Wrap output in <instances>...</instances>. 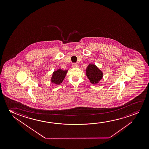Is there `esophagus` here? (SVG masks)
<instances>
[{
    "mask_svg": "<svg viewBox=\"0 0 149 149\" xmlns=\"http://www.w3.org/2000/svg\"><path fill=\"white\" fill-rule=\"evenodd\" d=\"M72 67L73 68H78V65L77 63H73L72 64Z\"/></svg>",
    "mask_w": 149,
    "mask_h": 149,
    "instance_id": "34e87169",
    "label": "esophagus"
}]
</instances>
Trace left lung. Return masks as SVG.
Masks as SVG:
<instances>
[{
	"label": "left lung",
	"instance_id": "1",
	"mask_svg": "<svg viewBox=\"0 0 149 149\" xmlns=\"http://www.w3.org/2000/svg\"><path fill=\"white\" fill-rule=\"evenodd\" d=\"M86 74L91 82L93 84L98 83L103 77L102 72L94 65H88L86 69Z\"/></svg>",
	"mask_w": 149,
	"mask_h": 149
}]
</instances>
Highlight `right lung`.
<instances>
[{"instance_id": "obj_1", "label": "right lung", "mask_w": 149, "mask_h": 149, "mask_svg": "<svg viewBox=\"0 0 149 149\" xmlns=\"http://www.w3.org/2000/svg\"><path fill=\"white\" fill-rule=\"evenodd\" d=\"M67 73V71H63L61 69H58L54 72L51 81L56 84H59L63 81Z\"/></svg>"}]
</instances>
